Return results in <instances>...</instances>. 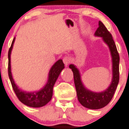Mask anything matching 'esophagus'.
I'll return each mask as SVG.
<instances>
[{"label":"esophagus","mask_w":129,"mask_h":129,"mask_svg":"<svg viewBox=\"0 0 129 129\" xmlns=\"http://www.w3.org/2000/svg\"><path fill=\"white\" fill-rule=\"evenodd\" d=\"M62 61H63V62L64 63V64H65L66 67H67V66L69 64L70 62V59L69 57L67 56L64 57L63 59H62Z\"/></svg>","instance_id":"34e87169"}]
</instances>
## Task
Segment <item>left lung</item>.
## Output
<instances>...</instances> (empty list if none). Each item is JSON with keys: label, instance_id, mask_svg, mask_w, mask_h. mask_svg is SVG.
<instances>
[{"label": "left lung", "instance_id": "left-lung-1", "mask_svg": "<svg viewBox=\"0 0 129 129\" xmlns=\"http://www.w3.org/2000/svg\"><path fill=\"white\" fill-rule=\"evenodd\" d=\"M94 36L101 37L110 50L112 57L113 77L108 88L101 92H94L87 89L82 83L79 69L73 64L69 66V68L72 69L74 73V83L78 100L82 106L90 109H99L107 106L111 100L119 82L120 57L118 52L111 34L100 21L99 22V27L94 33Z\"/></svg>", "mask_w": 129, "mask_h": 129}]
</instances>
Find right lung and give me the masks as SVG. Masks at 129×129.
<instances>
[{"instance_id":"1","label":"right lung","mask_w":129,"mask_h":129,"mask_svg":"<svg viewBox=\"0 0 129 129\" xmlns=\"http://www.w3.org/2000/svg\"><path fill=\"white\" fill-rule=\"evenodd\" d=\"M15 38L13 39L12 44L8 52V75L13 90L19 100L23 104L31 107H41L48 103L52 97L53 87L56 82L61 71L64 68V64L62 59H59L53 64L48 72V80L45 85L39 91L27 92L23 91L15 84L11 74V54L15 43Z\"/></svg>"}]
</instances>
